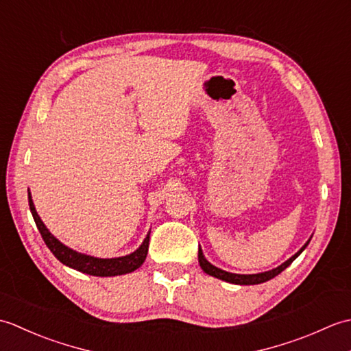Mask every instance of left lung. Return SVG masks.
I'll return each instance as SVG.
<instances>
[{"instance_id":"1","label":"left lung","mask_w":351,"mask_h":351,"mask_svg":"<svg viewBox=\"0 0 351 351\" xmlns=\"http://www.w3.org/2000/svg\"><path fill=\"white\" fill-rule=\"evenodd\" d=\"M311 238H312V237H311ZM311 238H309V240H308L306 243H304L303 247H302L299 252H297L295 255H293L289 259H287L285 263L280 264L279 267H276V268H273V270H268V271H264V273H256V274H237V273L225 271V270H221V268L213 265V264L210 263V261H208V259L205 258L204 252H202V249H200V247H199V264H200V268H202V270H204L206 274H210V276H213V278H217V279H220V280H225V282H229V283H235V285H258V283H263V282H267V280L273 279L274 276H278L279 273H282L283 270H285V268H287L288 265H291V263H293V261H294L297 256H299L304 249H306V245L309 244Z\"/></svg>"}]
</instances>
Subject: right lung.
<instances>
[{"label": "right lung", "instance_id": "1", "mask_svg": "<svg viewBox=\"0 0 351 351\" xmlns=\"http://www.w3.org/2000/svg\"><path fill=\"white\" fill-rule=\"evenodd\" d=\"M28 204H29V211L33 214L36 226L39 229L45 244L48 245V249L52 252V255L60 261L62 264L73 268V270L90 274V276L110 278V276H121L126 273H132L145 263L151 230H149L147 235L145 237V240L140 244V247L137 250H134L132 253H130V255L119 256V258H96V256L86 255V253H81L68 247V245L63 244L58 238H56L49 232V229L45 226V223L42 221L39 214L36 211L29 190H28Z\"/></svg>", "mask_w": 351, "mask_h": 351}]
</instances>
